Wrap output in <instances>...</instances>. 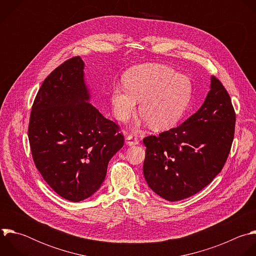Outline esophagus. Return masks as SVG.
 Masks as SVG:
<instances>
[{
	"instance_id": "34e87169",
	"label": "esophagus",
	"mask_w": 256,
	"mask_h": 256,
	"mask_svg": "<svg viewBox=\"0 0 256 256\" xmlns=\"http://www.w3.org/2000/svg\"><path fill=\"white\" fill-rule=\"evenodd\" d=\"M139 143L138 138H136L133 135H129L126 137V145L128 146H132V145H137Z\"/></svg>"
}]
</instances>
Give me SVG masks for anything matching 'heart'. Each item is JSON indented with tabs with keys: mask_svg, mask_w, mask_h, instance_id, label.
Returning a JSON list of instances; mask_svg holds the SVG:
<instances>
[{
	"mask_svg": "<svg viewBox=\"0 0 256 256\" xmlns=\"http://www.w3.org/2000/svg\"><path fill=\"white\" fill-rule=\"evenodd\" d=\"M125 88L117 84L111 94L113 113L120 122L139 114L153 130L172 127L184 113L192 94L188 76L164 64H144L131 68L124 76Z\"/></svg>",
	"mask_w": 256,
	"mask_h": 256,
	"instance_id": "obj_1",
	"label": "heart"
}]
</instances>
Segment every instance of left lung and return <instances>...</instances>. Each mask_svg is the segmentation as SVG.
<instances>
[{"instance_id":"8db88e82","label":"left lung","mask_w":256,"mask_h":256,"mask_svg":"<svg viewBox=\"0 0 256 256\" xmlns=\"http://www.w3.org/2000/svg\"><path fill=\"white\" fill-rule=\"evenodd\" d=\"M231 98L215 76L200 108L176 128L143 139L148 186L170 202L188 198L222 170L234 138Z\"/></svg>"}]
</instances>
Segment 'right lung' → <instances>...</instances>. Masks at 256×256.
I'll return each instance as SVG.
<instances>
[{"label":"right lung","mask_w":256,"mask_h":256,"mask_svg":"<svg viewBox=\"0 0 256 256\" xmlns=\"http://www.w3.org/2000/svg\"><path fill=\"white\" fill-rule=\"evenodd\" d=\"M90 96L84 62L76 56L45 78L30 115L34 164L48 186L70 202L100 188L110 160L124 144L118 126L90 103Z\"/></svg>","instance_id":"1"}]
</instances>
